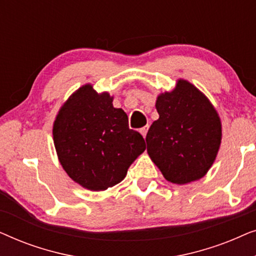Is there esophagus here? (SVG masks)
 Segmentation results:
<instances>
[{
  "instance_id": "34e87169",
  "label": "esophagus",
  "mask_w": 256,
  "mask_h": 256,
  "mask_svg": "<svg viewBox=\"0 0 256 256\" xmlns=\"http://www.w3.org/2000/svg\"><path fill=\"white\" fill-rule=\"evenodd\" d=\"M148 129H149L148 126H146V127H143V128L140 129V132H141L143 138H146V132H148Z\"/></svg>"
}]
</instances>
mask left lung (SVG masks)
I'll use <instances>...</instances> for the list:
<instances>
[{
  "mask_svg": "<svg viewBox=\"0 0 256 256\" xmlns=\"http://www.w3.org/2000/svg\"><path fill=\"white\" fill-rule=\"evenodd\" d=\"M158 120L146 134V152L168 182L200 180L214 163L222 143V121L208 98L188 80L158 94Z\"/></svg>",
  "mask_w": 256,
  "mask_h": 256,
  "instance_id": "obj_1",
  "label": "left lung"
}]
</instances>
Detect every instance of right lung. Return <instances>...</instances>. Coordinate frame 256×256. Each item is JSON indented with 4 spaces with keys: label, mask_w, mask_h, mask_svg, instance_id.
I'll return each instance as SVG.
<instances>
[{
    "label": "right lung",
    "mask_w": 256,
    "mask_h": 256,
    "mask_svg": "<svg viewBox=\"0 0 256 256\" xmlns=\"http://www.w3.org/2000/svg\"><path fill=\"white\" fill-rule=\"evenodd\" d=\"M54 143L68 177L90 191H104L124 180L146 150L144 138L128 127L108 92L86 84L72 93L54 122Z\"/></svg>",
    "instance_id": "1"
}]
</instances>
